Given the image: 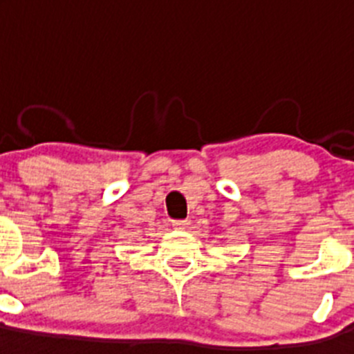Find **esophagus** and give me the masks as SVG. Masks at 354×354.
I'll return each instance as SVG.
<instances>
[{"label": "esophagus", "instance_id": "obj_1", "mask_svg": "<svg viewBox=\"0 0 354 354\" xmlns=\"http://www.w3.org/2000/svg\"><path fill=\"white\" fill-rule=\"evenodd\" d=\"M171 225H174L175 228H179V230H184V228L189 227V220H175Z\"/></svg>", "mask_w": 354, "mask_h": 354}]
</instances>
